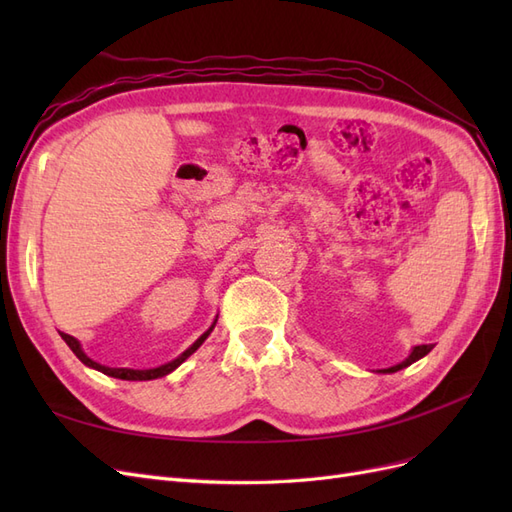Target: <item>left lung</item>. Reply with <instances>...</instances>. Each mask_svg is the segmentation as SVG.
Instances as JSON below:
<instances>
[{
  "label": "left lung",
  "instance_id": "obj_1",
  "mask_svg": "<svg viewBox=\"0 0 512 512\" xmlns=\"http://www.w3.org/2000/svg\"><path fill=\"white\" fill-rule=\"evenodd\" d=\"M431 344H423V346H416L412 352H410V356L406 361H401V363H397V365H393V367H389V369H380L382 374H395V371H399V369H404V367H408V365H412L414 361H418V359H423V356L427 354V352H431Z\"/></svg>",
  "mask_w": 512,
  "mask_h": 512
}]
</instances>
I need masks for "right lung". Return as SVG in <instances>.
Returning <instances> with one entry per match:
<instances>
[{"label": "right lung", "instance_id": "obj_1", "mask_svg": "<svg viewBox=\"0 0 512 512\" xmlns=\"http://www.w3.org/2000/svg\"><path fill=\"white\" fill-rule=\"evenodd\" d=\"M213 327H215V322L211 324L209 327V331H205L203 335H200L196 342L185 350L183 354H179L177 359H173L170 363H164V365H160V367H153V369H128V367H106V365H100V363H96L94 359H89V356L83 352V348H81V344H79V339H74L72 335H68V333H61V339H64V342L70 346V350L79 356V361L81 363H85L87 367H91V369H98V371H102V374H106V376H111V378H119V380H156V378H162V376H166V374H170V371H175L185 359H188L190 354H194L200 346H203V342L205 339L209 337V333L213 331Z\"/></svg>", "mask_w": 512, "mask_h": 512}]
</instances>
